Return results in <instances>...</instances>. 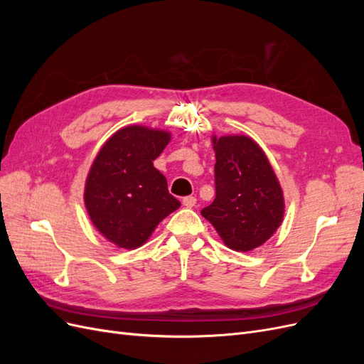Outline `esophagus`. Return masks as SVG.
I'll use <instances>...</instances> for the list:
<instances>
[{
	"label": "esophagus",
	"mask_w": 364,
	"mask_h": 364,
	"mask_svg": "<svg viewBox=\"0 0 364 364\" xmlns=\"http://www.w3.org/2000/svg\"><path fill=\"white\" fill-rule=\"evenodd\" d=\"M196 202H197L196 197H193V196H186L182 199V205L186 208H193L196 205Z\"/></svg>",
	"instance_id": "34e87169"
}]
</instances>
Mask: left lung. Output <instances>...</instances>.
<instances>
[{
    "label": "left lung",
    "instance_id": "8db88e82",
    "mask_svg": "<svg viewBox=\"0 0 364 364\" xmlns=\"http://www.w3.org/2000/svg\"><path fill=\"white\" fill-rule=\"evenodd\" d=\"M215 199L202 209L223 243L237 252L262 246L284 218V194L266 153L246 135L213 136Z\"/></svg>",
    "mask_w": 364,
    "mask_h": 364
}]
</instances>
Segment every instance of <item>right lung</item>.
<instances>
[{"instance_id":"obj_1","label":"right lung","mask_w":364,"mask_h":364,"mask_svg":"<svg viewBox=\"0 0 364 364\" xmlns=\"http://www.w3.org/2000/svg\"><path fill=\"white\" fill-rule=\"evenodd\" d=\"M170 139L167 130L134 124L117 130L97 153L85 183V206L98 232L117 247L142 246L181 206L153 167Z\"/></svg>"}]
</instances>
